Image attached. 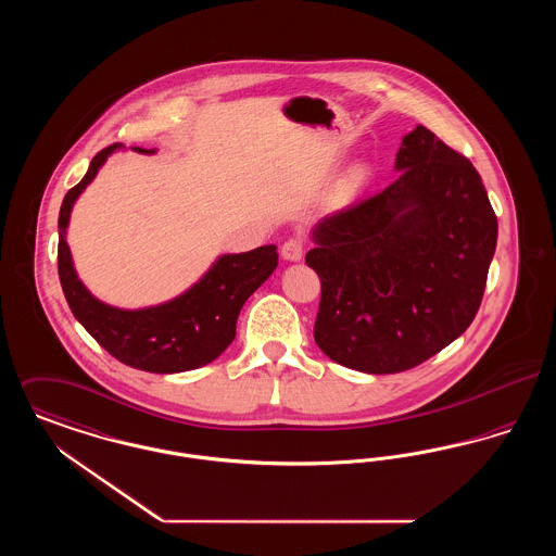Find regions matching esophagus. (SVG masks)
Segmentation results:
<instances>
[{
	"mask_svg": "<svg viewBox=\"0 0 556 556\" xmlns=\"http://www.w3.org/2000/svg\"><path fill=\"white\" fill-rule=\"evenodd\" d=\"M304 245H306L304 238L293 236V238L288 239V241L281 245V254H283L286 261H300L302 254H304Z\"/></svg>",
	"mask_w": 556,
	"mask_h": 556,
	"instance_id": "1",
	"label": "esophagus"
}]
</instances>
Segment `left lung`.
<instances>
[{"label": "left lung", "instance_id": "obj_1", "mask_svg": "<svg viewBox=\"0 0 556 556\" xmlns=\"http://www.w3.org/2000/svg\"><path fill=\"white\" fill-rule=\"evenodd\" d=\"M392 186L323 218L306 265L317 270L315 342L372 375L413 369L476 318L498 220L476 166L417 127Z\"/></svg>", "mask_w": 556, "mask_h": 556}]
</instances>
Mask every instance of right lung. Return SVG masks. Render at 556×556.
<instances>
[{"label":"right lung","mask_w":556,"mask_h":556,"mask_svg":"<svg viewBox=\"0 0 556 556\" xmlns=\"http://www.w3.org/2000/svg\"><path fill=\"white\" fill-rule=\"evenodd\" d=\"M116 148L118 143H112L93 156L87 175L64 195L60 208L58 275L66 302L87 333L132 369L181 372L204 367L233 342L241 306L277 268V245L218 258L191 290L154 308L121 311L96 300L75 273L66 227L80 191ZM137 152L154 154V150L143 148Z\"/></svg>","instance_id":"add662e5"}]
</instances>
